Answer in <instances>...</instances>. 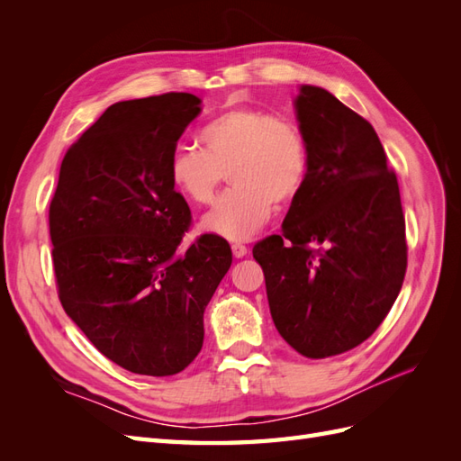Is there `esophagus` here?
<instances>
[{
	"label": "esophagus",
	"instance_id": "esophagus-1",
	"mask_svg": "<svg viewBox=\"0 0 461 461\" xmlns=\"http://www.w3.org/2000/svg\"><path fill=\"white\" fill-rule=\"evenodd\" d=\"M232 256L236 258V259H240V258H244L246 254H248V248L244 246V244H239V242H234L232 246Z\"/></svg>",
	"mask_w": 461,
	"mask_h": 461
}]
</instances>
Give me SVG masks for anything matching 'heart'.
<instances>
[{"label": "heart", "mask_w": 461, "mask_h": 461, "mask_svg": "<svg viewBox=\"0 0 461 461\" xmlns=\"http://www.w3.org/2000/svg\"><path fill=\"white\" fill-rule=\"evenodd\" d=\"M202 149L176 146L167 163L175 188L209 203L227 173L232 185L202 217L200 227L242 242L267 222L276 205L294 202L310 175V146L302 129L258 107H232L205 122Z\"/></svg>", "instance_id": "b5f03b06"}]
</instances>
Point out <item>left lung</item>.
<instances>
[{"mask_svg":"<svg viewBox=\"0 0 461 461\" xmlns=\"http://www.w3.org/2000/svg\"><path fill=\"white\" fill-rule=\"evenodd\" d=\"M294 109L310 175L283 234L256 244L254 258L278 334L319 359L367 340L393 308L408 265L406 221L371 124L312 85L300 86Z\"/></svg>","mask_w":461,"mask_h":461,"instance_id":"obj_1","label":"left lung"}]
</instances>
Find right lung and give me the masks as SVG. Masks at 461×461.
Segmentation results:
<instances>
[{"label": "right lung", "instance_id": "obj_1", "mask_svg": "<svg viewBox=\"0 0 461 461\" xmlns=\"http://www.w3.org/2000/svg\"><path fill=\"white\" fill-rule=\"evenodd\" d=\"M200 104L171 92L107 107L65 153L50 205L63 310L105 357L138 375L192 364L203 312L232 263L215 234L178 252L192 217L167 163Z\"/></svg>", "mask_w": 461, "mask_h": 461}]
</instances>
